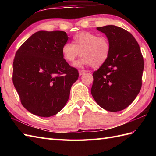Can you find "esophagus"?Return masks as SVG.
I'll use <instances>...</instances> for the list:
<instances>
[{
	"label": "esophagus",
	"instance_id": "esophagus-1",
	"mask_svg": "<svg viewBox=\"0 0 156 156\" xmlns=\"http://www.w3.org/2000/svg\"><path fill=\"white\" fill-rule=\"evenodd\" d=\"M85 72H87V70H84V69H80V70H79V75L81 76L84 74Z\"/></svg>",
	"mask_w": 156,
	"mask_h": 156
}]
</instances>
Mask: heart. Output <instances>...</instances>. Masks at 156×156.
Listing matches in <instances>:
<instances>
[{
    "instance_id": "1",
    "label": "heart",
    "mask_w": 156,
    "mask_h": 156,
    "mask_svg": "<svg viewBox=\"0 0 156 156\" xmlns=\"http://www.w3.org/2000/svg\"><path fill=\"white\" fill-rule=\"evenodd\" d=\"M111 49V43L107 37L83 31L73 37L72 44L66 43L63 45L62 53L68 62H74L81 55L82 58L74 64L77 67L91 66L98 68L107 60Z\"/></svg>"
}]
</instances>
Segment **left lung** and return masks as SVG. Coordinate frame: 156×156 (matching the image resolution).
I'll use <instances>...</instances> for the list:
<instances>
[{
  "instance_id": "8db88e82",
  "label": "left lung",
  "mask_w": 156,
  "mask_h": 156,
  "mask_svg": "<svg viewBox=\"0 0 156 156\" xmlns=\"http://www.w3.org/2000/svg\"><path fill=\"white\" fill-rule=\"evenodd\" d=\"M111 43L107 60L93 72L91 94L108 111L123 110L140 92L144 68L140 45L130 33L115 25L97 27Z\"/></svg>"
}]
</instances>
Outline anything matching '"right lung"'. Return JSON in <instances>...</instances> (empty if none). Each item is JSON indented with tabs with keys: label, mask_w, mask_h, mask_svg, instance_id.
<instances>
[{
	"label": "right lung",
	"mask_w": 156,
	"mask_h": 156,
	"mask_svg": "<svg viewBox=\"0 0 156 156\" xmlns=\"http://www.w3.org/2000/svg\"><path fill=\"white\" fill-rule=\"evenodd\" d=\"M68 37L62 31L35 33L16 52L12 82L21 104L42 117L55 115L67 102L78 71L62 55Z\"/></svg>",
	"instance_id": "add662e5"
}]
</instances>
